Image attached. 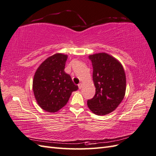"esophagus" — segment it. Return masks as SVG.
Masks as SVG:
<instances>
[{"mask_svg": "<svg viewBox=\"0 0 156 156\" xmlns=\"http://www.w3.org/2000/svg\"><path fill=\"white\" fill-rule=\"evenodd\" d=\"M82 88V83H80V84H78V88L81 89Z\"/></svg>", "mask_w": 156, "mask_h": 156, "instance_id": "esophagus-1", "label": "esophagus"}]
</instances>
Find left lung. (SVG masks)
I'll list each match as a JSON object with an SVG mask.
<instances>
[{"mask_svg":"<svg viewBox=\"0 0 156 156\" xmlns=\"http://www.w3.org/2000/svg\"><path fill=\"white\" fill-rule=\"evenodd\" d=\"M93 66V81L96 94L88 100L89 109L96 115H106L114 111L125 96L126 74L122 64L106 53L90 55Z\"/></svg>","mask_w":156,"mask_h":156,"instance_id":"left-lung-1","label":"left lung"}]
</instances>
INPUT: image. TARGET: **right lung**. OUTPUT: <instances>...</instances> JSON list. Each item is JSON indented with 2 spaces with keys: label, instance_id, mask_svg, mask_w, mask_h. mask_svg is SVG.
Returning <instances> with one entry per match:
<instances>
[{
  "label": "right lung",
  "instance_id": "obj_1",
  "mask_svg": "<svg viewBox=\"0 0 156 156\" xmlns=\"http://www.w3.org/2000/svg\"><path fill=\"white\" fill-rule=\"evenodd\" d=\"M68 56L56 53L48 57L36 71L32 88L39 106L48 112H56L68 102L78 86L64 72Z\"/></svg>",
  "mask_w": 156,
  "mask_h": 156
}]
</instances>
